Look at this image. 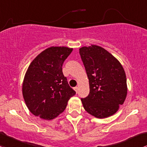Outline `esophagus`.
<instances>
[{
  "instance_id": "1",
  "label": "esophagus",
  "mask_w": 147,
  "mask_h": 147,
  "mask_svg": "<svg viewBox=\"0 0 147 147\" xmlns=\"http://www.w3.org/2000/svg\"><path fill=\"white\" fill-rule=\"evenodd\" d=\"M74 89H75V92H76V93H78V89H79L78 86H75V87L74 88Z\"/></svg>"
}]
</instances>
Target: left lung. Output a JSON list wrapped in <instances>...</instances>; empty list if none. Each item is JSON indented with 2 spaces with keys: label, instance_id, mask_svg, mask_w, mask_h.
<instances>
[{
  "label": "left lung",
  "instance_id": "1",
  "mask_svg": "<svg viewBox=\"0 0 147 147\" xmlns=\"http://www.w3.org/2000/svg\"><path fill=\"white\" fill-rule=\"evenodd\" d=\"M89 82V94L81 98L84 109L98 118L113 115L126 98L125 72L118 60L101 46L80 49Z\"/></svg>",
  "mask_w": 147,
  "mask_h": 147
}]
</instances>
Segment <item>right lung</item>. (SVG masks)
<instances>
[{
    "label": "right lung",
    "mask_w": 147,
    "mask_h": 147,
    "mask_svg": "<svg viewBox=\"0 0 147 147\" xmlns=\"http://www.w3.org/2000/svg\"><path fill=\"white\" fill-rule=\"evenodd\" d=\"M72 51L64 46H52L38 54L29 65L22 84V94L30 112L45 120L63 113L76 92L63 73V64Z\"/></svg>",
    "instance_id": "right-lung-1"
}]
</instances>
